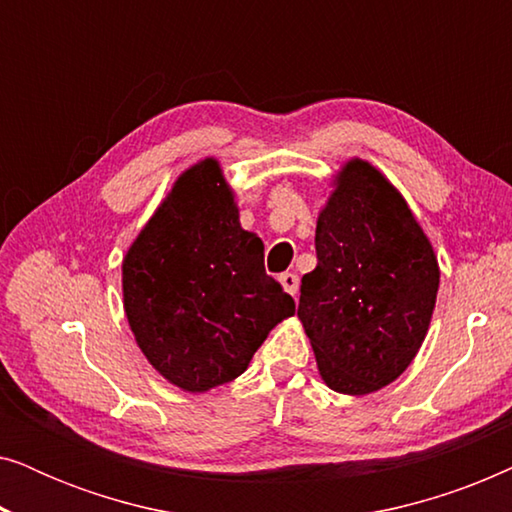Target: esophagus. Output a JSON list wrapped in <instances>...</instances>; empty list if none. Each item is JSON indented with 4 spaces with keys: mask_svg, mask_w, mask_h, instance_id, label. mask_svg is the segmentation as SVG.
<instances>
[{
    "mask_svg": "<svg viewBox=\"0 0 512 512\" xmlns=\"http://www.w3.org/2000/svg\"><path fill=\"white\" fill-rule=\"evenodd\" d=\"M279 282H282L286 293H291L293 298L298 296V275H296V272H282V275H279Z\"/></svg>",
    "mask_w": 512,
    "mask_h": 512,
    "instance_id": "34e87169",
    "label": "esophagus"
}]
</instances>
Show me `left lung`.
<instances>
[{
  "label": "left lung",
  "instance_id": "1",
  "mask_svg": "<svg viewBox=\"0 0 512 512\" xmlns=\"http://www.w3.org/2000/svg\"><path fill=\"white\" fill-rule=\"evenodd\" d=\"M314 247L298 317L319 373L340 394H373L422 347L440 282L436 254L401 193L363 160L338 174Z\"/></svg>",
  "mask_w": 512,
  "mask_h": 512
}]
</instances>
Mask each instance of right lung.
<instances>
[{"mask_svg": "<svg viewBox=\"0 0 512 512\" xmlns=\"http://www.w3.org/2000/svg\"><path fill=\"white\" fill-rule=\"evenodd\" d=\"M128 324L165 380L207 391L235 380L296 312L265 275L263 242L240 226L214 158L186 170L123 261Z\"/></svg>", "mask_w": 512, "mask_h": 512, "instance_id": "add662e5", "label": "right lung"}]
</instances>
